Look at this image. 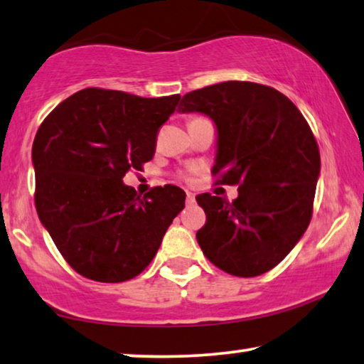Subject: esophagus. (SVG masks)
<instances>
[{
	"label": "esophagus",
	"mask_w": 364,
	"mask_h": 364,
	"mask_svg": "<svg viewBox=\"0 0 364 364\" xmlns=\"http://www.w3.org/2000/svg\"><path fill=\"white\" fill-rule=\"evenodd\" d=\"M186 203H188V204H194V203H196V198H194L193 193H186Z\"/></svg>",
	"instance_id": "esophagus-1"
}]
</instances>
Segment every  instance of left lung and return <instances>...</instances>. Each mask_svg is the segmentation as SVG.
Wrapping results in <instances>:
<instances>
[{
  "label": "left lung",
  "mask_w": 364,
  "mask_h": 364,
  "mask_svg": "<svg viewBox=\"0 0 364 364\" xmlns=\"http://www.w3.org/2000/svg\"><path fill=\"white\" fill-rule=\"evenodd\" d=\"M180 112L215 122V184L238 198L196 196L200 250L225 273L253 278L274 268L309 227L321 173L317 140L289 97L267 85L224 81L184 95Z\"/></svg>",
  "instance_id": "8db88e82"
}]
</instances>
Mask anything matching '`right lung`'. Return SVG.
Segmentation results:
<instances>
[{
	"instance_id": "obj_1",
	"label": "right lung",
	"mask_w": 364,
	"mask_h": 364,
	"mask_svg": "<svg viewBox=\"0 0 364 364\" xmlns=\"http://www.w3.org/2000/svg\"><path fill=\"white\" fill-rule=\"evenodd\" d=\"M180 97L85 88L62 101L37 130V214L65 262L85 278H135L183 210L181 188L165 184L140 198L122 183L127 171H142L154 159L159 130Z\"/></svg>"
}]
</instances>
